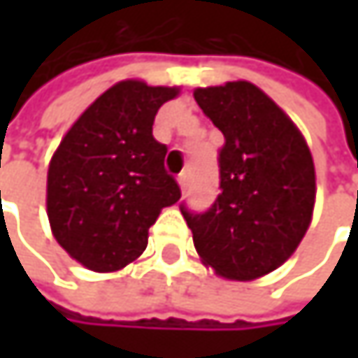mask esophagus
<instances>
[{"label":"esophagus","instance_id":"34e87169","mask_svg":"<svg viewBox=\"0 0 358 358\" xmlns=\"http://www.w3.org/2000/svg\"><path fill=\"white\" fill-rule=\"evenodd\" d=\"M188 178H190V176H188V172H182V174L178 176V184L182 190H186V186H188Z\"/></svg>","mask_w":358,"mask_h":358}]
</instances>
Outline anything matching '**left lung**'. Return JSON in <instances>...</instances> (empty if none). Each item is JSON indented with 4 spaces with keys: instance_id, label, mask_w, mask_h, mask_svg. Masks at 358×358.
<instances>
[{
    "instance_id": "obj_1",
    "label": "left lung",
    "mask_w": 358,
    "mask_h": 358,
    "mask_svg": "<svg viewBox=\"0 0 358 358\" xmlns=\"http://www.w3.org/2000/svg\"><path fill=\"white\" fill-rule=\"evenodd\" d=\"M203 113L224 134L215 203L180 211L203 263L228 280H255L278 269L303 241L315 205V166L292 124L247 80L196 89Z\"/></svg>"
}]
</instances>
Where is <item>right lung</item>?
<instances>
[{
	"label": "right lung",
	"mask_w": 358,
	"mask_h": 358,
	"mask_svg": "<svg viewBox=\"0 0 358 358\" xmlns=\"http://www.w3.org/2000/svg\"><path fill=\"white\" fill-rule=\"evenodd\" d=\"M176 87L122 80L87 109L51 157L47 215L55 241L93 271H117L147 249L149 228L180 199L155 141V113Z\"/></svg>",
	"instance_id": "obj_1"
}]
</instances>
